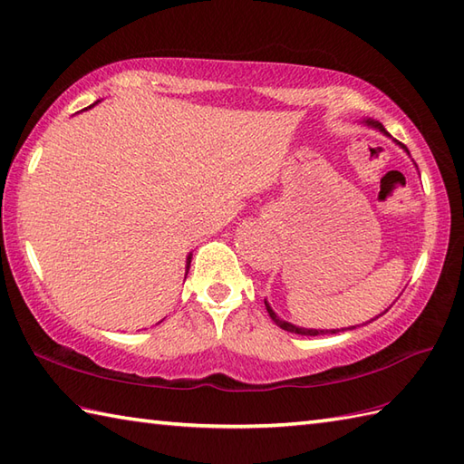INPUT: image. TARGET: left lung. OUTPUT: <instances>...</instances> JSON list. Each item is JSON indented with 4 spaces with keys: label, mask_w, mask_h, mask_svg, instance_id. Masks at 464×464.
Segmentation results:
<instances>
[{
    "label": "left lung",
    "mask_w": 464,
    "mask_h": 464,
    "mask_svg": "<svg viewBox=\"0 0 464 464\" xmlns=\"http://www.w3.org/2000/svg\"><path fill=\"white\" fill-rule=\"evenodd\" d=\"M362 125H367V127H372V130H379L382 135H387V137H391L389 133H387V130H384V127L379 123V121H374V120H362L361 121ZM392 141H397V140H392ZM399 143V141H397ZM402 150H405L407 153H409V150L402 143H399ZM417 167V165H415ZM265 307H267V313H269V317L273 319V323L277 324V327H281L283 331H289V333H295V334H304V337H317V334H333V333H341V331H353V329H357V327H361V324H353V327H344V329H304V327H297V324H293V323H289V321H283L277 313H275L273 309H271V304L265 301ZM382 314V313H381ZM379 314V317H381ZM379 317H374V319H379ZM372 321V319H371ZM371 321H367V323H371ZM367 323H362V324H367Z\"/></svg>",
    "instance_id": "left-lung-1"
}]
</instances>
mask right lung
I'll return each instance as SVG.
<instances>
[{"label": "right lung", "instance_id": "add662e5", "mask_svg": "<svg viewBox=\"0 0 464 464\" xmlns=\"http://www.w3.org/2000/svg\"><path fill=\"white\" fill-rule=\"evenodd\" d=\"M95 105V103H93ZM93 105H90V107H85V110H92V107ZM191 257H193V255L189 253V255H187V261H185V277H187V273H189V267H191ZM161 323V321H160Z\"/></svg>", "mask_w": 464, "mask_h": 464}]
</instances>
